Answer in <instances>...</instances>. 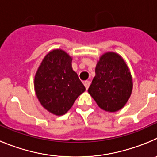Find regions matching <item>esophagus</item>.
<instances>
[{"mask_svg":"<svg viewBox=\"0 0 157 157\" xmlns=\"http://www.w3.org/2000/svg\"><path fill=\"white\" fill-rule=\"evenodd\" d=\"M84 87H85L86 90H87L89 87V86H90V84H91V82L88 81V80H86V81H84Z\"/></svg>","mask_w":157,"mask_h":157,"instance_id":"1","label":"esophagus"}]
</instances>
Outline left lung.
<instances>
[{
	"label": "left lung",
	"mask_w": 157,
	"mask_h": 157,
	"mask_svg": "<svg viewBox=\"0 0 157 157\" xmlns=\"http://www.w3.org/2000/svg\"><path fill=\"white\" fill-rule=\"evenodd\" d=\"M132 88V77L124 58L114 52L101 55L87 91L98 107L106 112L119 111L128 102Z\"/></svg>",
	"instance_id": "left-lung-1"
}]
</instances>
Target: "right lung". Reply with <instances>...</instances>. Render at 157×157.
I'll return each mask as SVG.
<instances>
[{"mask_svg":"<svg viewBox=\"0 0 157 157\" xmlns=\"http://www.w3.org/2000/svg\"><path fill=\"white\" fill-rule=\"evenodd\" d=\"M73 58L62 49L48 53L34 76V91L40 105L49 113L63 116L85 91L72 68Z\"/></svg>","mask_w":157,"mask_h":157,"instance_id":"add662e5","label":"right lung"}]
</instances>
